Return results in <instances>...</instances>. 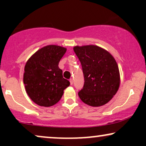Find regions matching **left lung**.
Instances as JSON below:
<instances>
[{
	"instance_id": "8db88e82",
	"label": "left lung",
	"mask_w": 146,
	"mask_h": 146,
	"mask_svg": "<svg viewBox=\"0 0 146 146\" xmlns=\"http://www.w3.org/2000/svg\"><path fill=\"white\" fill-rule=\"evenodd\" d=\"M66 51L63 46L47 45L27 62L23 82L28 96L36 104L44 107L55 105L62 97L64 90L69 86V81L63 78L58 66Z\"/></svg>"
}]
</instances>
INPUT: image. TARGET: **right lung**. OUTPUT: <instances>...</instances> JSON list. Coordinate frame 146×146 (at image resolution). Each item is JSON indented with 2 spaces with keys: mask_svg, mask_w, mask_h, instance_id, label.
<instances>
[{
  "mask_svg": "<svg viewBox=\"0 0 146 146\" xmlns=\"http://www.w3.org/2000/svg\"><path fill=\"white\" fill-rule=\"evenodd\" d=\"M73 50L81 62L84 78L78 93L84 103L98 107L108 103L117 93L120 84L117 64L111 56L98 46H76Z\"/></svg>",
  "mask_w": 146,
  "mask_h": 146,
  "instance_id": "right-lung-1",
  "label": "right lung"
}]
</instances>
